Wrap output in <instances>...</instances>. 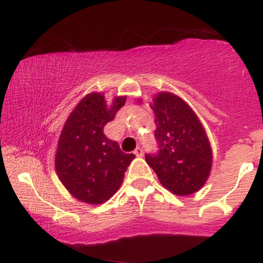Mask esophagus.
Masks as SVG:
<instances>
[{"label": "esophagus", "mask_w": 263, "mask_h": 263, "mask_svg": "<svg viewBox=\"0 0 263 263\" xmlns=\"http://www.w3.org/2000/svg\"><path fill=\"white\" fill-rule=\"evenodd\" d=\"M135 155L137 157H142L143 156V149H142L141 147H137V148L135 149Z\"/></svg>", "instance_id": "esophagus-1"}]
</instances>
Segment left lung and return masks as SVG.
Returning a JSON list of instances; mask_svg holds the SVG:
<instances>
[{
  "mask_svg": "<svg viewBox=\"0 0 263 263\" xmlns=\"http://www.w3.org/2000/svg\"><path fill=\"white\" fill-rule=\"evenodd\" d=\"M151 108L155 112L156 153L146 162L164 188L176 195L198 192L210 174L213 153L205 129L185 101L171 92H159Z\"/></svg>",
  "mask_w": 263,
  "mask_h": 263,
  "instance_id": "8db88e82",
  "label": "left lung"
}]
</instances>
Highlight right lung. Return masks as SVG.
<instances>
[{
  "instance_id": "right-lung-1",
  "label": "right lung",
  "mask_w": 263,
  "mask_h": 263,
  "mask_svg": "<svg viewBox=\"0 0 263 263\" xmlns=\"http://www.w3.org/2000/svg\"><path fill=\"white\" fill-rule=\"evenodd\" d=\"M125 101V96L116 98L107 107L102 93L91 92L66 120L58 142L55 170L63 185L78 200L87 204L108 200L135 158L104 134L105 125L112 121Z\"/></svg>"
}]
</instances>
